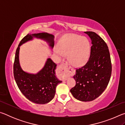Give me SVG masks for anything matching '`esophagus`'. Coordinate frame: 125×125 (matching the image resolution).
Listing matches in <instances>:
<instances>
[{
  "instance_id": "esophagus-1",
  "label": "esophagus",
  "mask_w": 125,
  "mask_h": 125,
  "mask_svg": "<svg viewBox=\"0 0 125 125\" xmlns=\"http://www.w3.org/2000/svg\"><path fill=\"white\" fill-rule=\"evenodd\" d=\"M59 70L62 74L64 77V79L66 80L68 78L70 77L71 72L69 71L70 67H69V63L67 61H64L60 66L58 67Z\"/></svg>"
}]
</instances>
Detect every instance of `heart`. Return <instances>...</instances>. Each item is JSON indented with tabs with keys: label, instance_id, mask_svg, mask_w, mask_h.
<instances>
[{
	"label": "heart",
	"instance_id": "b5f03b06",
	"mask_svg": "<svg viewBox=\"0 0 125 125\" xmlns=\"http://www.w3.org/2000/svg\"><path fill=\"white\" fill-rule=\"evenodd\" d=\"M90 43L87 38L77 35H69L61 40L58 48L54 50L59 60L68 54V60L75 66L84 64L89 58Z\"/></svg>",
	"mask_w": 125,
	"mask_h": 125
}]
</instances>
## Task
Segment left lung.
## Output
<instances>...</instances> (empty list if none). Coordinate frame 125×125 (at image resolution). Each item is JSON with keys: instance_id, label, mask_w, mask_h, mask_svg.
I'll return each mask as SVG.
<instances>
[{"instance_id": "obj_1", "label": "left lung", "mask_w": 125, "mask_h": 125, "mask_svg": "<svg viewBox=\"0 0 125 125\" xmlns=\"http://www.w3.org/2000/svg\"><path fill=\"white\" fill-rule=\"evenodd\" d=\"M84 33L92 41L90 57L85 65L76 69L73 76L76 84L70 92L78 100L90 101L100 96L106 88L112 67L108 47L102 38L92 31Z\"/></svg>"}]
</instances>
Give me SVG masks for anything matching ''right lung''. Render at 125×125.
Segmentation results:
<instances>
[{
    "label": "right lung",
    "mask_w": 125,
    "mask_h": 125,
    "mask_svg": "<svg viewBox=\"0 0 125 125\" xmlns=\"http://www.w3.org/2000/svg\"><path fill=\"white\" fill-rule=\"evenodd\" d=\"M33 38L43 40L53 48L54 36L47 32L27 34L20 41L17 48L14 63V76L19 89L23 95L32 102L45 104L53 99L57 85L62 81L56 76L55 69L57 64L51 58H48L44 67L36 74L27 73L22 70L19 62L20 47Z\"/></svg>",
    "instance_id": "obj_1"
}]
</instances>
